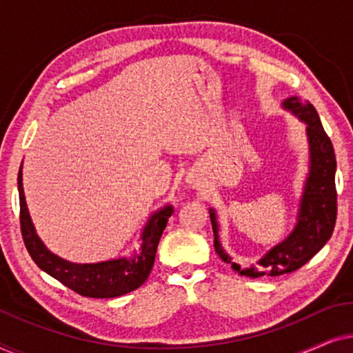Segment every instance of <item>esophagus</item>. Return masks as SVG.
<instances>
[{"instance_id": "esophagus-1", "label": "esophagus", "mask_w": 353, "mask_h": 353, "mask_svg": "<svg viewBox=\"0 0 353 353\" xmlns=\"http://www.w3.org/2000/svg\"><path fill=\"white\" fill-rule=\"evenodd\" d=\"M188 183H190V185H192V181H188Z\"/></svg>"}]
</instances>
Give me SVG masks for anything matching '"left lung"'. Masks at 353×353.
<instances>
[{
	"mask_svg": "<svg viewBox=\"0 0 353 353\" xmlns=\"http://www.w3.org/2000/svg\"><path fill=\"white\" fill-rule=\"evenodd\" d=\"M283 109L305 123L308 141V173L299 202L297 221L291 233L281 243L273 245L257 260V265L243 268L231 260L220 241V223L215 209H209L214 245L216 254L241 276H279L296 272L305 265L331 238L336 225L337 194H336V156L331 139L323 128L316 109L297 96L283 101Z\"/></svg>",
	"mask_w": 353,
	"mask_h": 353,
	"instance_id": "1",
	"label": "left lung"
}]
</instances>
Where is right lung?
I'll list each match as a JSON object with an SVG mask.
<instances>
[{"label": "right lung", "mask_w": 353, "mask_h": 353, "mask_svg": "<svg viewBox=\"0 0 353 353\" xmlns=\"http://www.w3.org/2000/svg\"><path fill=\"white\" fill-rule=\"evenodd\" d=\"M19 202H21V230L26 248L33 262L43 272L64 284L80 296L94 299L119 297L138 289L151 273L159 241L165 230L173 207L163 205L149 216L139 236V249L119 259L103 260L96 263H75L59 257L46 248L37 234L23 194L22 165L17 175Z\"/></svg>", "instance_id": "obj_1"}]
</instances>
